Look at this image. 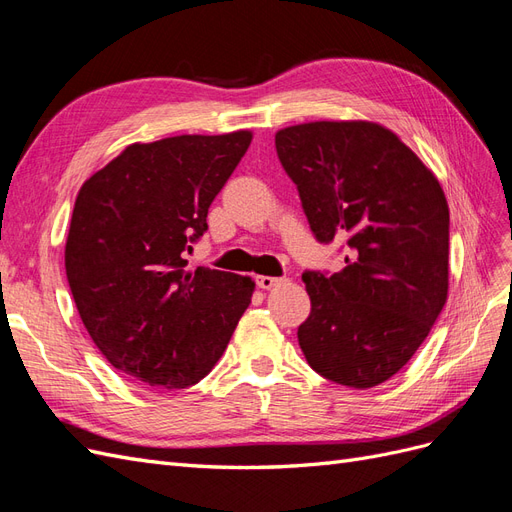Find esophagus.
<instances>
[{
  "label": "esophagus",
  "mask_w": 512,
  "mask_h": 512,
  "mask_svg": "<svg viewBox=\"0 0 512 512\" xmlns=\"http://www.w3.org/2000/svg\"><path fill=\"white\" fill-rule=\"evenodd\" d=\"M284 282V277H269V275H258L256 277V284H258V288H262V290H269V288H273V286H277V284H282Z\"/></svg>",
  "instance_id": "obj_1"
}]
</instances>
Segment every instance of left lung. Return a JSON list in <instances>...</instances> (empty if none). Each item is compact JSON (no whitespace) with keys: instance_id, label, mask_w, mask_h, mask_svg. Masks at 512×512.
<instances>
[{"instance_id":"8db88e82","label":"left lung","mask_w":512,"mask_h":512,"mask_svg":"<svg viewBox=\"0 0 512 512\" xmlns=\"http://www.w3.org/2000/svg\"><path fill=\"white\" fill-rule=\"evenodd\" d=\"M318 243H342L339 273L303 271L312 312L297 337L316 374L371 389L425 342L448 292V205L438 179L369 121H314L275 134Z\"/></svg>"}]
</instances>
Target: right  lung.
<instances>
[{
  "instance_id": "right-lung-1",
  "label": "right lung",
  "mask_w": 512,
  "mask_h": 512,
  "mask_svg": "<svg viewBox=\"0 0 512 512\" xmlns=\"http://www.w3.org/2000/svg\"><path fill=\"white\" fill-rule=\"evenodd\" d=\"M252 134H185L134 143L76 196L66 275L81 320L108 363L164 391L203 380L252 303L250 277L185 254L207 232L213 198Z\"/></svg>"
}]
</instances>
